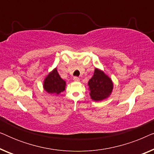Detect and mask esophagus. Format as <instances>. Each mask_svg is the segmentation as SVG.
I'll use <instances>...</instances> for the list:
<instances>
[{"mask_svg":"<svg viewBox=\"0 0 154 154\" xmlns=\"http://www.w3.org/2000/svg\"><path fill=\"white\" fill-rule=\"evenodd\" d=\"M73 81H74L75 82H79V81H80V79L78 77H74L73 78Z\"/></svg>","mask_w":154,"mask_h":154,"instance_id":"1","label":"esophagus"}]
</instances>
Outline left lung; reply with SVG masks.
Returning <instances> with one entry per match:
<instances>
[{
	"label": "left lung",
	"instance_id": "left-lung-1",
	"mask_svg": "<svg viewBox=\"0 0 154 154\" xmlns=\"http://www.w3.org/2000/svg\"><path fill=\"white\" fill-rule=\"evenodd\" d=\"M90 98L94 102L106 100L112 93L113 83L104 71L95 68L94 74L88 83Z\"/></svg>",
	"mask_w": 154,
	"mask_h": 154
}]
</instances>
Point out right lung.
I'll return each mask as SVG.
<instances>
[{"label":"right lung","mask_w":154,"mask_h":154,"mask_svg":"<svg viewBox=\"0 0 154 154\" xmlns=\"http://www.w3.org/2000/svg\"><path fill=\"white\" fill-rule=\"evenodd\" d=\"M43 89L48 94L57 96L64 91L66 83L59 75L57 68L50 71L43 81Z\"/></svg>","instance_id":"right-lung-1"}]
</instances>
